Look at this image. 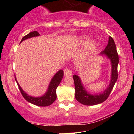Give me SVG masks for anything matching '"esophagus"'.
I'll use <instances>...</instances> for the list:
<instances>
[{"instance_id": "obj_1", "label": "esophagus", "mask_w": 134, "mask_h": 134, "mask_svg": "<svg viewBox=\"0 0 134 134\" xmlns=\"http://www.w3.org/2000/svg\"><path fill=\"white\" fill-rule=\"evenodd\" d=\"M64 75L65 76H69L72 75V71L70 69L66 68L64 70Z\"/></svg>"}]
</instances>
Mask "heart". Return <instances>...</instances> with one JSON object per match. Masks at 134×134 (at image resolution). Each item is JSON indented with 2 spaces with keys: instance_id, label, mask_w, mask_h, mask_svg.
<instances>
[{
  "instance_id": "heart-1",
  "label": "heart",
  "mask_w": 134,
  "mask_h": 134,
  "mask_svg": "<svg viewBox=\"0 0 134 134\" xmlns=\"http://www.w3.org/2000/svg\"><path fill=\"white\" fill-rule=\"evenodd\" d=\"M89 40V37L88 36H82V37H80L79 39V41L80 42L81 44H84L87 43V41ZM95 46H96V43L94 41H89L88 43H87V45H86V49L88 52L90 51H93L94 48H95Z\"/></svg>"
}]
</instances>
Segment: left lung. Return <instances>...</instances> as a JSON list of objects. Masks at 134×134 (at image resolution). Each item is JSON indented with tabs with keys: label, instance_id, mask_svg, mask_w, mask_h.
Listing matches in <instances>:
<instances>
[{
	"label": "left lung",
	"instance_id": "left-lung-1",
	"mask_svg": "<svg viewBox=\"0 0 134 134\" xmlns=\"http://www.w3.org/2000/svg\"><path fill=\"white\" fill-rule=\"evenodd\" d=\"M100 55H105L110 59L111 63V80L109 86L102 93L97 94H91L86 91L83 86L80 77L77 75H73L74 82L75 87V98L80 103L86 106H93L104 102L108 98L111 92L116 81L118 78L117 66L119 63V55L116 48L115 43L111 37H109V41L107 46Z\"/></svg>",
	"mask_w": 134,
	"mask_h": 134
}]
</instances>
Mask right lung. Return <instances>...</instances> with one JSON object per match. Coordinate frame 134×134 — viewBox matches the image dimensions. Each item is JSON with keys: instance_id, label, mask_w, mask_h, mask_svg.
<instances>
[{"instance_id": "1", "label": "right lung", "mask_w": 134, "mask_h": 134, "mask_svg": "<svg viewBox=\"0 0 134 134\" xmlns=\"http://www.w3.org/2000/svg\"><path fill=\"white\" fill-rule=\"evenodd\" d=\"M40 34L37 32V31H34V32H30L28 34H27L26 36H24L23 37L21 40V43L22 41H23L24 40H27L28 38H31V37H36V36H40ZM63 76V70H59L58 72H56L55 74V75L54 76L53 78L51 80V82L49 83V86H48V88L47 90V91L45 93V94H43V96L40 97H31V96L28 95V94L26 93L23 90H22V88L21 87L20 85L19 84V83L17 82L16 78L15 77V79L16 82H17V85H18L19 89L20 91H21V94H22L23 97L25 98L26 100H27L28 102H30V103L36 105V106H48L52 104L56 99V88L58 87V86H59V83L62 81V78Z\"/></svg>"}]
</instances>
